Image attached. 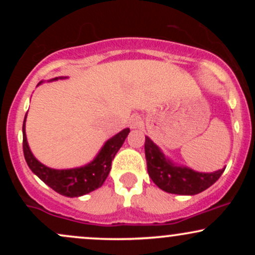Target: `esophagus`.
<instances>
[{"label":"esophagus","instance_id":"esophagus-1","mask_svg":"<svg viewBox=\"0 0 255 255\" xmlns=\"http://www.w3.org/2000/svg\"><path fill=\"white\" fill-rule=\"evenodd\" d=\"M129 124H130L131 128H139V127H141V126H142V120H141V118H140V116L133 115V116H131Z\"/></svg>","mask_w":255,"mask_h":255}]
</instances>
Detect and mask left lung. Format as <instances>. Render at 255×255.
Here are the masks:
<instances>
[{
    "mask_svg": "<svg viewBox=\"0 0 255 255\" xmlns=\"http://www.w3.org/2000/svg\"><path fill=\"white\" fill-rule=\"evenodd\" d=\"M145 156L147 171L154 183L164 192L178 195H194L211 187L223 174L198 172L187 166L175 165L148 136H145Z\"/></svg>",
    "mask_w": 255,
    "mask_h": 255,
    "instance_id": "obj_1",
    "label": "left lung"
}]
</instances>
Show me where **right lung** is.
Masks as SVG:
<instances>
[{
  "label": "right lung",
  "mask_w": 255,
  "mask_h": 255,
  "mask_svg": "<svg viewBox=\"0 0 255 255\" xmlns=\"http://www.w3.org/2000/svg\"><path fill=\"white\" fill-rule=\"evenodd\" d=\"M58 79H66V77L54 78L50 81L58 80ZM42 83L43 81H40L38 85ZM25 122L26 116L24 125H22V148H24L26 163L44 183L48 184L58 194L69 198L81 197V195H85L99 188L104 183L110 172L111 162H113L114 157L118 153L120 147L124 144L126 137L129 133V128H126L116 135L110 137L102 147V150L98 152L95 159L89 164L80 166V168L57 170V169L48 168V166L42 164L32 154L30 147H28L27 139H26Z\"/></svg>",
  "instance_id": "1"
}]
</instances>
